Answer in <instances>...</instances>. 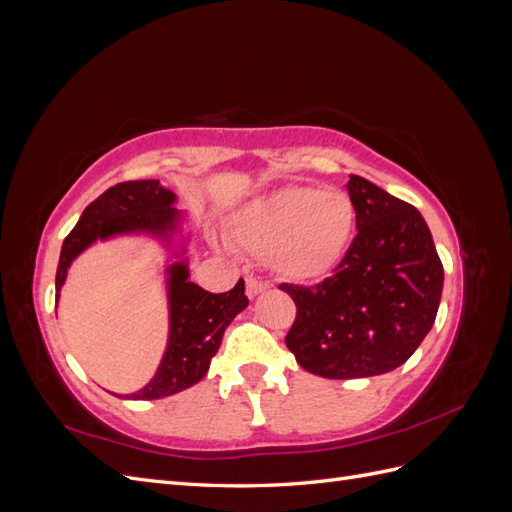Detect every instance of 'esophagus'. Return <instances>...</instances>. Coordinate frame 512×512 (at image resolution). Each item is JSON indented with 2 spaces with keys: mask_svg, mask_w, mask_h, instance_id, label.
<instances>
[{
  "mask_svg": "<svg viewBox=\"0 0 512 512\" xmlns=\"http://www.w3.org/2000/svg\"><path fill=\"white\" fill-rule=\"evenodd\" d=\"M245 284H247V297H250V299H254L256 294H260L262 290H267V288H269V282L260 280V277H252V275L247 277Z\"/></svg>",
  "mask_w": 512,
  "mask_h": 512,
  "instance_id": "esophagus-1",
  "label": "esophagus"
}]
</instances>
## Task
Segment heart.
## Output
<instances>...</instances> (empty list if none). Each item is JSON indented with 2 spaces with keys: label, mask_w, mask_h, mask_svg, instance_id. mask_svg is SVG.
<instances>
[{
  "label": "heart",
  "mask_w": 512,
  "mask_h": 512,
  "mask_svg": "<svg viewBox=\"0 0 512 512\" xmlns=\"http://www.w3.org/2000/svg\"><path fill=\"white\" fill-rule=\"evenodd\" d=\"M354 226L356 209L346 192L286 185L241 207L232 237L252 256H269L277 273L307 282L337 267Z\"/></svg>",
  "instance_id": "heart-1"
}]
</instances>
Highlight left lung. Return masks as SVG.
<instances>
[{
    "label": "left lung",
    "mask_w": 512,
    "mask_h": 512,
    "mask_svg": "<svg viewBox=\"0 0 512 512\" xmlns=\"http://www.w3.org/2000/svg\"><path fill=\"white\" fill-rule=\"evenodd\" d=\"M348 194L359 232L333 273L314 286L280 284L297 305L288 350L309 374L331 380L406 363L433 327L444 284L421 213L356 175Z\"/></svg>",
    "instance_id": "1"
}]
</instances>
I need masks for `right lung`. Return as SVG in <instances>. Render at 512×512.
<instances>
[{
  "instance_id": "right-lung-1",
  "label": "right lung",
  "mask_w": 512,
  "mask_h": 512,
  "mask_svg": "<svg viewBox=\"0 0 512 512\" xmlns=\"http://www.w3.org/2000/svg\"><path fill=\"white\" fill-rule=\"evenodd\" d=\"M175 194L156 179L123 181L102 192L87 205L79 224L61 245L55 290L59 294L70 262L89 243L130 230H173L177 211L170 207ZM185 265L170 267V337L164 359L147 386L126 399H160L190 389L205 378L211 359L220 350L224 331L247 307L245 282L239 280L228 292L213 294L188 280Z\"/></svg>"
}]
</instances>
